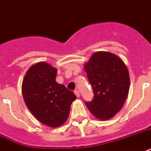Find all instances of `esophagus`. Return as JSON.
<instances>
[{"label":"esophagus","mask_w":151,"mask_h":151,"mask_svg":"<svg viewBox=\"0 0 151 151\" xmlns=\"http://www.w3.org/2000/svg\"><path fill=\"white\" fill-rule=\"evenodd\" d=\"M74 93H75V95L77 96V97H79V96H80V93H79V91L78 90L74 91Z\"/></svg>","instance_id":"1"}]
</instances>
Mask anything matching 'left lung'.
Instances as JSON below:
<instances>
[{"instance_id": "1", "label": "left lung", "mask_w": 151, "mask_h": 151, "mask_svg": "<svg viewBox=\"0 0 151 151\" xmlns=\"http://www.w3.org/2000/svg\"><path fill=\"white\" fill-rule=\"evenodd\" d=\"M93 99L86 104L97 119H111L123 108L129 92L130 78L126 65L117 55L98 51L85 65Z\"/></svg>"}]
</instances>
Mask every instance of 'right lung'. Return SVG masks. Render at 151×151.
Wrapping results in <instances>:
<instances>
[{
	"label": "right lung",
	"mask_w": 151,
	"mask_h": 151,
	"mask_svg": "<svg viewBox=\"0 0 151 151\" xmlns=\"http://www.w3.org/2000/svg\"><path fill=\"white\" fill-rule=\"evenodd\" d=\"M57 70L40 62L32 65L25 74L22 93L25 104L34 116L51 127L66 121L75 94L55 81Z\"/></svg>",
	"instance_id": "obj_1"
}]
</instances>
